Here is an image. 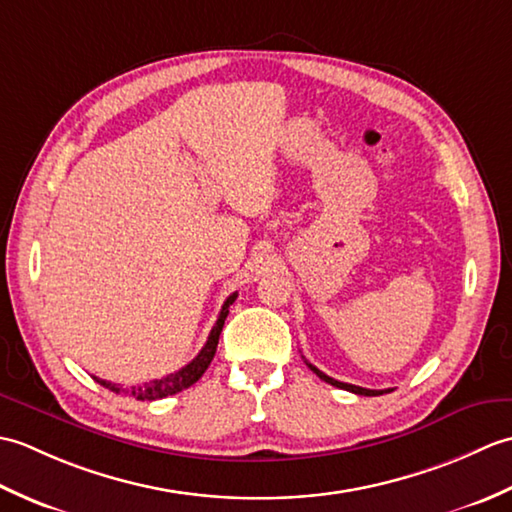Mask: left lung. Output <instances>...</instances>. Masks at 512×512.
I'll list each match as a JSON object with an SVG mask.
<instances>
[{
  "label": "left lung",
  "instance_id": "left-lung-1",
  "mask_svg": "<svg viewBox=\"0 0 512 512\" xmlns=\"http://www.w3.org/2000/svg\"><path fill=\"white\" fill-rule=\"evenodd\" d=\"M308 363V361H306ZM308 367L312 369L314 374H317L321 380H325V383H330V385H334V387H339V389H345V391H352V394H358V396H380V394H385V391H389V389H365V387H356V385H350V383H341V380H334V378H330L328 374H323L321 369H317L314 365H310L308 363Z\"/></svg>",
  "mask_w": 512,
  "mask_h": 512
}]
</instances>
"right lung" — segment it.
<instances>
[{"label": "right lung", "mask_w": 512, "mask_h": 512, "mask_svg": "<svg viewBox=\"0 0 512 512\" xmlns=\"http://www.w3.org/2000/svg\"><path fill=\"white\" fill-rule=\"evenodd\" d=\"M235 299H237V292H233V295L224 301V306H222V310H220V317H217V321H215V325H213V330H211V334H209V339H206V343H204V347L200 350V354L195 356L189 365H184L182 369H178V372L167 374V376L156 378V380H149V383L140 385V387H132L129 391L123 389V387H118L116 383H110V380H101V378H96V376H94V380H96V383H99V385L110 389V391H116V394H121V391H125V394L134 396L136 400H158V398H167V396L178 394V391H182V389L191 387L193 383H198L200 376L206 372V367H209L211 361H213L215 350H217V341H220V332H222V328H224V321H226V314H228V308L233 306Z\"/></svg>", "instance_id": "1"}]
</instances>
